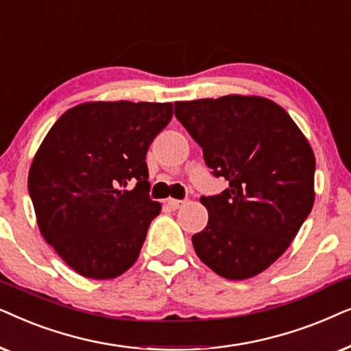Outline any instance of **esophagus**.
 Masks as SVG:
<instances>
[{
    "mask_svg": "<svg viewBox=\"0 0 351 351\" xmlns=\"http://www.w3.org/2000/svg\"><path fill=\"white\" fill-rule=\"evenodd\" d=\"M167 204L168 205H170V207L171 208H181V207H183V205L186 204V200H178V199H168L167 200Z\"/></svg>",
    "mask_w": 351,
    "mask_h": 351,
    "instance_id": "1",
    "label": "esophagus"
}]
</instances>
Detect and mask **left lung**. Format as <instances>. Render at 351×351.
<instances>
[{
    "label": "left lung",
    "instance_id": "1",
    "mask_svg": "<svg viewBox=\"0 0 351 351\" xmlns=\"http://www.w3.org/2000/svg\"><path fill=\"white\" fill-rule=\"evenodd\" d=\"M175 117L212 175L230 183L200 197L208 223L193 236L195 254L221 278H254L287 250L311 212L315 154L291 115L266 97L175 102Z\"/></svg>",
    "mask_w": 351,
    "mask_h": 351
}]
</instances>
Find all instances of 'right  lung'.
<instances>
[{"label": "right lung", "instance_id": "1", "mask_svg": "<svg viewBox=\"0 0 351 351\" xmlns=\"http://www.w3.org/2000/svg\"><path fill=\"white\" fill-rule=\"evenodd\" d=\"M170 102H86L53 125L32 162L29 193L40 231L90 279L125 273L160 213L147 149L170 123Z\"/></svg>", "mask_w": 351, "mask_h": 351}]
</instances>
